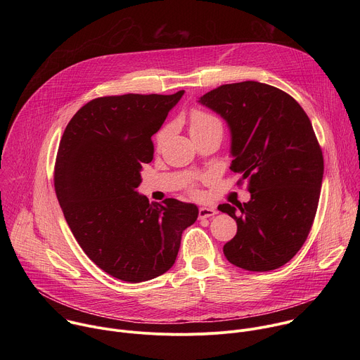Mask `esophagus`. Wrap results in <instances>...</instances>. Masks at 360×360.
Masks as SVG:
<instances>
[{"instance_id": "1", "label": "esophagus", "mask_w": 360, "mask_h": 360, "mask_svg": "<svg viewBox=\"0 0 360 360\" xmlns=\"http://www.w3.org/2000/svg\"><path fill=\"white\" fill-rule=\"evenodd\" d=\"M217 215V210L212 208V207H200L199 208V218L203 219V218H211Z\"/></svg>"}]
</instances>
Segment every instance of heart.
<instances>
[{
	"instance_id": "1",
	"label": "heart",
	"mask_w": 360,
	"mask_h": 360,
	"mask_svg": "<svg viewBox=\"0 0 360 360\" xmlns=\"http://www.w3.org/2000/svg\"><path fill=\"white\" fill-rule=\"evenodd\" d=\"M215 127H219L222 128L219 120L208 112L205 111H193L191 114V134H195V132H200V131H207V129H211V128H215ZM171 132V127H167L164 128L162 131H160V134L157 135V142L161 143L165 141V138L169 135Z\"/></svg>"
}]
</instances>
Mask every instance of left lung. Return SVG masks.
<instances>
[{"label":"left lung","mask_w":360,"mask_h":360,"mask_svg":"<svg viewBox=\"0 0 360 360\" xmlns=\"http://www.w3.org/2000/svg\"><path fill=\"white\" fill-rule=\"evenodd\" d=\"M198 102L228 124L231 169L249 179L248 202L218 207L238 225L226 259L252 272L278 269L304 243L319 203L323 155L311 120L290 95L258 81L221 85Z\"/></svg>","instance_id":"left-lung-1"}]
</instances>
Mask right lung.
I'll use <instances>...</instances> for the list:
<instances>
[{
    "mask_svg": "<svg viewBox=\"0 0 360 360\" xmlns=\"http://www.w3.org/2000/svg\"><path fill=\"white\" fill-rule=\"evenodd\" d=\"M184 92L92 99L60 142L54 185L65 221L88 258L125 282L169 271L182 232L199 214L193 203L172 198L149 203L136 191L142 165L153 158L150 136Z\"/></svg>",
    "mask_w": 360,
    "mask_h": 360,
    "instance_id": "right-lung-1",
    "label": "right lung"
}]
</instances>
